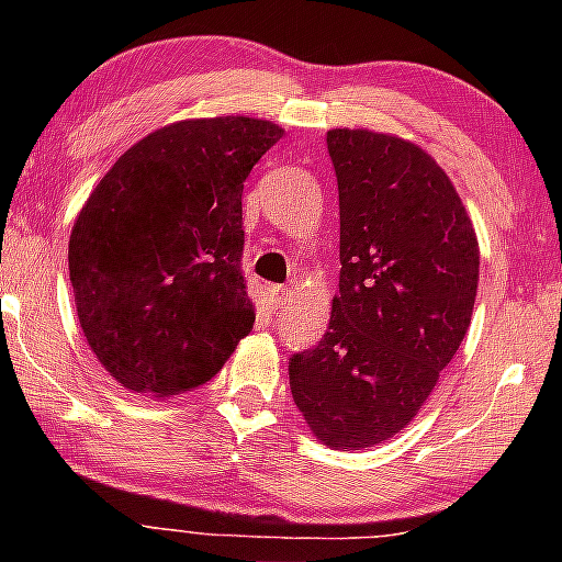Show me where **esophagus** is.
<instances>
[{
  "label": "esophagus",
  "mask_w": 562,
  "mask_h": 562,
  "mask_svg": "<svg viewBox=\"0 0 562 562\" xmlns=\"http://www.w3.org/2000/svg\"><path fill=\"white\" fill-rule=\"evenodd\" d=\"M286 294L289 291L283 289V286H271L268 289V306H271V310H279V306H283V302H286Z\"/></svg>",
  "instance_id": "1"
}]
</instances>
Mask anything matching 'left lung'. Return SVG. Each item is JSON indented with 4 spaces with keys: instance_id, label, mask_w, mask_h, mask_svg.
<instances>
[{
    "instance_id": "left-lung-1",
    "label": "left lung",
    "mask_w": 562,
    "mask_h": 562,
    "mask_svg": "<svg viewBox=\"0 0 562 562\" xmlns=\"http://www.w3.org/2000/svg\"><path fill=\"white\" fill-rule=\"evenodd\" d=\"M340 194V294L291 396L329 448L394 437L432 394L471 327L479 240L448 173L419 145L329 130Z\"/></svg>"
}]
</instances>
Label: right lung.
<instances>
[{"instance_id": "right-lung-1", "label": "right lung", "mask_w": 562, "mask_h": 562, "mask_svg": "<svg viewBox=\"0 0 562 562\" xmlns=\"http://www.w3.org/2000/svg\"><path fill=\"white\" fill-rule=\"evenodd\" d=\"M283 130L187 120L135 143L76 217L68 271L89 348L122 386H202L252 329L243 187Z\"/></svg>"}]
</instances>
